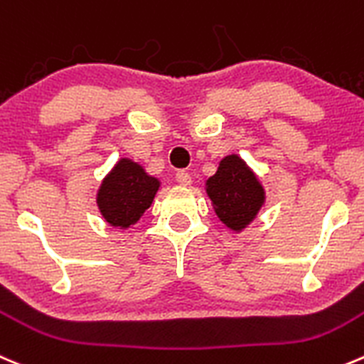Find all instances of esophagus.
Masks as SVG:
<instances>
[{
	"label": "esophagus",
	"mask_w": 364,
	"mask_h": 364,
	"mask_svg": "<svg viewBox=\"0 0 364 364\" xmlns=\"http://www.w3.org/2000/svg\"><path fill=\"white\" fill-rule=\"evenodd\" d=\"M176 181H178L181 186H188L190 183H192V176H190L186 171H178L176 172Z\"/></svg>",
	"instance_id": "obj_1"
}]
</instances>
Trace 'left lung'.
<instances>
[{"label":"left lung","mask_w":364,"mask_h":364,"mask_svg":"<svg viewBox=\"0 0 364 364\" xmlns=\"http://www.w3.org/2000/svg\"><path fill=\"white\" fill-rule=\"evenodd\" d=\"M206 186L218 218L235 231L243 229L256 217L264 200L256 176L236 154L220 161L217 174L208 179Z\"/></svg>","instance_id":"left-lung-1"}]
</instances>
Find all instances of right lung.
I'll return each instance as SVG.
<instances>
[{"instance_id":"add662e5","label":"right lung","mask_w":364,"mask_h":364,"mask_svg":"<svg viewBox=\"0 0 364 364\" xmlns=\"http://www.w3.org/2000/svg\"><path fill=\"white\" fill-rule=\"evenodd\" d=\"M158 186V179L147 176L139 164L121 160L105 178L97 204L108 224L128 228L151 206Z\"/></svg>"}]
</instances>
